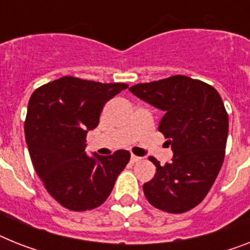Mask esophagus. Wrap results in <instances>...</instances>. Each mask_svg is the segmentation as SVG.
<instances>
[{
    "instance_id": "34e87169",
    "label": "esophagus",
    "mask_w": 250,
    "mask_h": 250,
    "mask_svg": "<svg viewBox=\"0 0 250 250\" xmlns=\"http://www.w3.org/2000/svg\"><path fill=\"white\" fill-rule=\"evenodd\" d=\"M140 160H142V157H138V156H135V154H131V156H130L131 164H137V162H139Z\"/></svg>"
}]
</instances>
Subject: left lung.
Here are the masks:
<instances>
[{
  "label": "left lung",
  "instance_id": "8db88e82",
  "mask_svg": "<svg viewBox=\"0 0 250 250\" xmlns=\"http://www.w3.org/2000/svg\"><path fill=\"white\" fill-rule=\"evenodd\" d=\"M129 90L164 111L158 130L174 152L172 162L156 166L143 185L153 207L184 213L201 203L221 170L228 140L229 116L221 96L209 84L185 75L140 83Z\"/></svg>",
  "mask_w": 250,
  "mask_h": 250
}]
</instances>
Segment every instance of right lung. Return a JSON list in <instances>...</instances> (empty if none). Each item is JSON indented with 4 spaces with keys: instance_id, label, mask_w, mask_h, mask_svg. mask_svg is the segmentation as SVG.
Returning <instances> with one entry per match:
<instances>
[{
    "instance_id": "add662e5",
    "label": "right lung",
    "mask_w": 250,
    "mask_h": 250,
    "mask_svg": "<svg viewBox=\"0 0 250 250\" xmlns=\"http://www.w3.org/2000/svg\"><path fill=\"white\" fill-rule=\"evenodd\" d=\"M127 86L62 76L37 88L29 100L24 130L33 166L51 197L70 211L100 207L129 162L124 149L85 154L88 130L98 125L107 101Z\"/></svg>"
}]
</instances>
